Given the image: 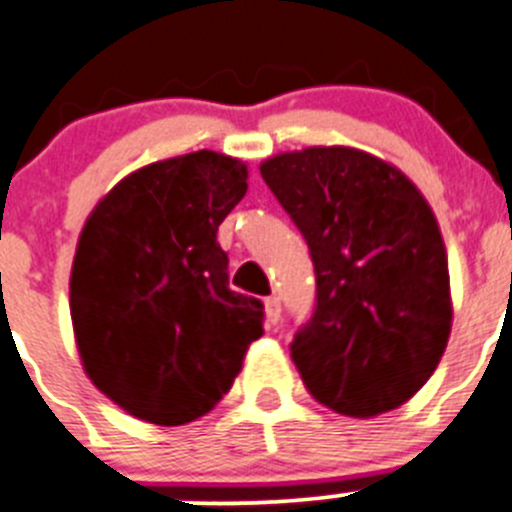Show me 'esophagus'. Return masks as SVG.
<instances>
[{"label":"esophagus","mask_w":512,"mask_h":512,"mask_svg":"<svg viewBox=\"0 0 512 512\" xmlns=\"http://www.w3.org/2000/svg\"><path fill=\"white\" fill-rule=\"evenodd\" d=\"M264 311H266V321H269V324H279L281 301L276 299V296H269V299L264 301Z\"/></svg>","instance_id":"1"}]
</instances>
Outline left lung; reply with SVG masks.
<instances>
[{"mask_svg": "<svg viewBox=\"0 0 512 512\" xmlns=\"http://www.w3.org/2000/svg\"><path fill=\"white\" fill-rule=\"evenodd\" d=\"M261 175L306 238L316 309L291 359L316 402L347 417L405 405L452 329L447 251L420 188L349 145L271 155Z\"/></svg>", "mask_w": 512, "mask_h": 512, "instance_id": "8db88e82", "label": "left lung"}]
</instances>
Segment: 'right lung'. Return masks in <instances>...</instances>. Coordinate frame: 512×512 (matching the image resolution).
Wrapping results in <instances>:
<instances>
[{
    "mask_svg": "<svg viewBox=\"0 0 512 512\" xmlns=\"http://www.w3.org/2000/svg\"><path fill=\"white\" fill-rule=\"evenodd\" d=\"M246 180L231 155H175L125 175L82 226L77 352L92 384L138 420L175 427L211 412L264 334V304L228 289L216 241Z\"/></svg>",
    "mask_w": 512,
    "mask_h": 512,
    "instance_id": "1",
    "label": "right lung"
}]
</instances>
